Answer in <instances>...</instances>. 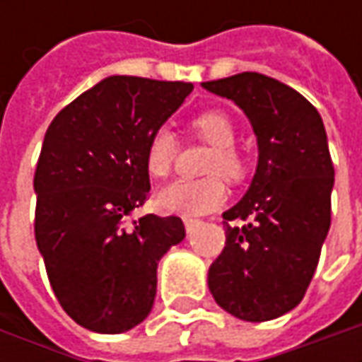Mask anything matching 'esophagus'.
I'll return each mask as SVG.
<instances>
[{
  "instance_id": "34e87169",
  "label": "esophagus",
  "mask_w": 362,
  "mask_h": 362,
  "mask_svg": "<svg viewBox=\"0 0 362 362\" xmlns=\"http://www.w3.org/2000/svg\"><path fill=\"white\" fill-rule=\"evenodd\" d=\"M199 226V219H193V217H185V230H187V233H191V231L195 230Z\"/></svg>"
}]
</instances>
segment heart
<instances>
[{"label": "heart", "mask_w": 362, "mask_h": 362, "mask_svg": "<svg viewBox=\"0 0 362 362\" xmlns=\"http://www.w3.org/2000/svg\"><path fill=\"white\" fill-rule=\"evenodd\" d=\"M189 132L195 139L211 145L203 173H211L197 181H173L163 187L155 197V205L163 214L199 216L214 211L226 202L223 181H240L245 173V160L235 148V127L221 110H205L189 122ZM177 141L167 129H159L151 134L145 146V169L151 177H167L173 167Z\"/></svg>", "instance_id": "obj_1"}]
</instances>
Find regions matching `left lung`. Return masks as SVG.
<instances>
[{"label":"left lung","instance_id":"obj_1","mask_svg":"<svg viewBox=\"0 0 362 362\" xmlns=\"http://www.w3.org/2000/svg\"><path fill=\"white\" fill-rule=\"evenodd\" d=\"M245 112L257 139L256 175L223 214L226 247L209 266L216 302L264 322L296 308L330 228L334 167L318 110L300 92L257 72L203 82ZM240 218L243 226H235Z\"/></svg>","mask_w":362,"mask_h":362}]
</instances>
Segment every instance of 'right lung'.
Instances as JSON below:
<instances>
[{"mask_svg": "<svg viewBox=\"0 0 362 362\" xmlns=\"http://www.w3.org/2000/svg\"><path fill=\"white\" fill-rule=\"evenodd\" d=\"M193 90L189 82L108 76L62 108L46 131L34 175L35 243L66 314L119 334L145 320L157 266L185 238L179 217L148 214L145 146Z\"/></svg>", "mask_w": 362, "mask_h": 362, "instance_id": "right-lung-1", "label": "right lung"}]
</instances>
